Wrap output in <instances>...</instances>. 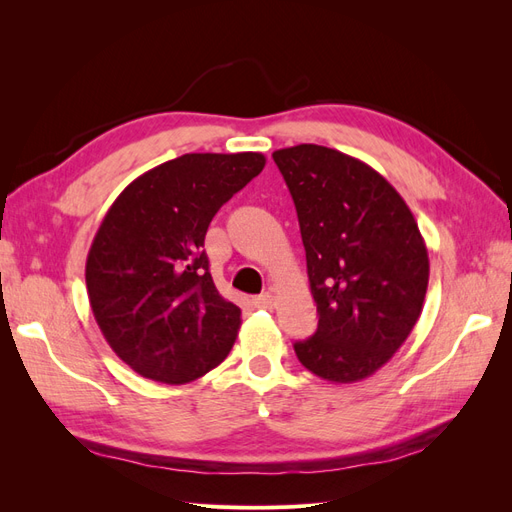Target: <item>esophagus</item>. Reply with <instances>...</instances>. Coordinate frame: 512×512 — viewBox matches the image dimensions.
I'll return each mask as SVG.
<instances>
[{
	"label": "esophagus",
	"instance_id": "1",
	"mask_svg": "<svg viewBox=\"0 0 512 512\" xmlns=\"http://www.w3.org/2000/svg\"><path fill=\"white\" fill-rule=\"evenodd\" d=\"M254 305L260 307V309H271V307H275L273 292H262V294H258V297L254 299Z\"/></svg>",
	"mask_w": 512,
	"mask_h": 512
}]
</instances>
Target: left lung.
Segmentation results:
<instances>
[{
  "mask_svg": "<svg viewBox=\"0 0 512 512\" xmlns=\"http://www.w3.org/2000/svg\"><path fill=\"white\" fill-rule=\"evenodd\" d=\"M297 207L318 329L294 344L318 378L352 384L393 359L423 312L425 239L378 170L322 145L273 151Z\"/></svg>",
  "mask_w": 512,
  "mask_h": 512,
  "instance_id": "8db88e82",
  "label": "left lung"
}]
</instances>
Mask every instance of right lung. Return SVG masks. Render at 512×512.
I'll use <instances>...</instances> for the list:
<instances>
[{
    "label": "right lung",
    "instance_id": "1",
    "mask_svg": "<svg viewBox=\"0 0 512 512\" xmlns=\"http://www.w3.org/2000/svg\"><path fill=\"white\" fill-rule=\"evenodd\" d=\"M265 162L254 151L185 153L136 177L106 211L87 254V297L136 374L185 384L228 356L241 309L213 284L205 235Z\"/></svg>",
    "mask_w": 512,
    "mask_h": 512
}]
</instances>
